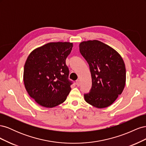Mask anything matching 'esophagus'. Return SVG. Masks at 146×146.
<instances>
[{"label":"esophagus","mask_w":146,"mask_h":146,"mask_svg":"<svg viewBox=\"0 0 146 146\" xmlns=\"http://www.w3.org/2000/svg\"><path fill=\"white\" fill-rule=\"evenodd\" d=\"M80 80H76V85H77V86H80Z\"/></svg>","instance_id":"34e87169"}]
</instances>
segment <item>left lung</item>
Segmentation results:
<instances>
[{"label":"left lung","instance_id":"left-lung-1","mask_svg":"<svg viewBox=\"0 0 146 146\" xmlns=\"http://www.w3.org/2000/svg\"><path fill=\"white\" fill-rule=\"evenodd\" d=\"M80 52L90 66L92 88L84 95L88 104L98 108L111 105L122 94L126 81L125 63L119 53L98 40L80 42Z\"/></svg>","mask_w":146,"mask_h":146}]
</instances>
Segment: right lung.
Here are the masks:
<instances>
[{
  "mask_svg": "<svg viewBox=\"0 0 146 146\" xmlns=\"http://www.w3.org/2000/svg\"><path fill=\"white\" fill-rule=\"evenodd\" d=\"M73 43L48 42L29 54L24 69L26 91L39 105L53 108L66 100L71 90L66 59Z\"/></svg>",
  "mask_w": 146,
  "mask_h": 146,
  "instance_id": "right-lung-1",
  "label": "right lung"
}]
</instances>
